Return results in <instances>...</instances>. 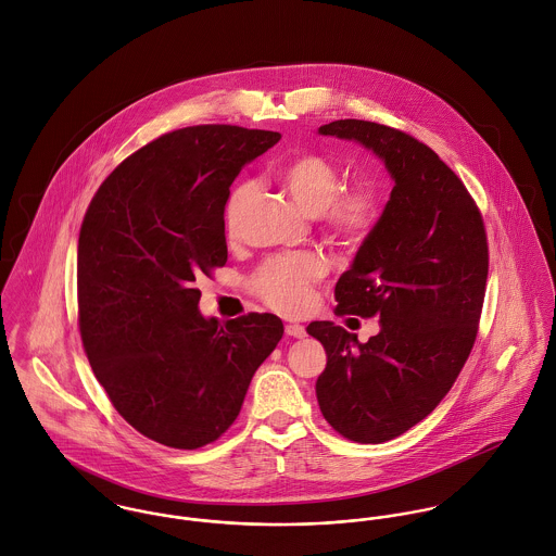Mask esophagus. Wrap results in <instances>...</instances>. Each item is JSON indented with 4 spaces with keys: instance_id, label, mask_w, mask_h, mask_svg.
I'll list each match as a JSON object with an SVG mask.
<instances>
[{
    "instance_id": "34e87169",
    "label": "esophagus",
    "mask_w": 556,
    "mask_h": 556,
    "mask_svg": "<svg viewBox=\"0 0 556 556\" xmlns=\"http://www.w3.org/2000/svg\"><path fill=\"white\" fill-rule=\"evenodd\" d=\"M285 331H287V336H291V338H304V336H306V327L300 325V323H287V325H285Z\"/></svg>"
}]
</instances>
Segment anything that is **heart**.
<instances>
[{
  "label": "heart",
  "mask_w": 556,
  "mask_h": 556,
  "mask_svg": "<svg viewBox=\"0 0 556 556\" xmlns=\"http://www.w3.org/2000/svg\"><path fill=\"white\" fill-rule=\"evenodd\" d=\"M278 181L308 214L320 216L333 238L359 241L366 238L381 214L379 199L368 188L340 191V173L329 160L318 154H302L289 160L278 170ZM254 192L252 181H239L225 201V229L236 239L243 227L248 205ZM325 274L323 261L315 254H291L267 261L252 278L254 293L280 313H302L313 300V285Z\"/></svg>",
  "instance_id": "1"
}]
</instances>
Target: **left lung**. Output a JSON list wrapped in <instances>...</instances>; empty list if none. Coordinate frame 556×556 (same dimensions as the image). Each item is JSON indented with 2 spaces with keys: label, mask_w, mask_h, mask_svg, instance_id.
Returning a JSON list of instances; mask_svg holds the SVG:
<instances>
[{
  "label": "left lung",
  "mask_w": 556,
  "mask_h": 556,
  "mask_svg": "<svg viewBox=\"0 0 556 556\" xmlns=\"http://www.w3.org/2000/svg\"><path fill=\"white\" fill-rule=\"evenodd\" d=\"M318 135L370 150L394 181L381 218L336 282L333 313L377 317L379 333L359 342L331 320L306 327L327 353L317 379L327 424L355 443H386L434 410L473 349L485 231L458 175L406 132L338 119Z\"/></svg>",
  "instance_id": "8db88e82"
}]
</instances>
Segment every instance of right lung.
Instances as JSON below:
<instances>
[{"instance_id": "obj_1", "label": "right lung", "mask_w": 556, "mask_h": 556, "mask_svg": "<svg viewBox=\"0 0 556 556\" xmlns=\"http://www.w3.org/2000/svg\"><path fill=\"white\" fill-rule=\"evenodd\" d=\"M280 132L190 126L148 143L98 188L77 254L79 327L117 413L175 450L216 441L280 342L269 313L220 323L194 282L227 263L225 201L243 164Z\"/></svg>"}]
</instances>
